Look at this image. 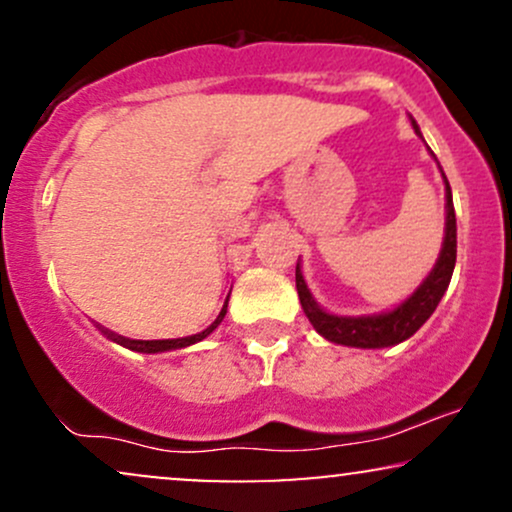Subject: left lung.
Masks as SVG:
<instances>
[{
	"label": "left lung",
	"mask_w": 512,
	"mask_h": 512,
	"mask_svg": "<svg viewBox=\"0 0 512 512\" xmlns=\"http://www.w3.org/2000/svg\"><path fill=\"white\" fill-rule=\"evenodd\" d=\"M414 132L421 137V129L411 120ZM436 158V156H433ZM443 173V170H440ZM445 182V238L443 248L436 264H433L431 274L421 281V286L416 289L404 303H399L395 310H387V313L378 315H361V317H346V315H332L327 310H322L317 301L305 286L301 264H296V289L298 298H301L303 313L310 320V325L315 327L327 342L344 344V346H356V349H383V346H395L404 339H409L411 334L419 330L421 325L433 315V310L438 308L440 298L448 291V284L452 279V269H455L457 260V223H455V207H452V192L450 182L443 173Z\"/></svg>",
	"instance_id": "8db88e82"
}]
</instances>
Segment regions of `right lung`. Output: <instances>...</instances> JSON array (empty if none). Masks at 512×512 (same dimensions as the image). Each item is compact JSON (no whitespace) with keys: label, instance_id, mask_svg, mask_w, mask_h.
<instances>
[{"label":"right lung","instance_id":"add662e5","mask_svg":"<svg viewBox=\"0 0 512 512\" xmlns=\"http://www.w3.org/2000/svg\"><path fill=\"white\" fill-rule=\"evenodd\" d=\"M226 308H228V298H226V303H223L219 317H216V320L211 322L207 330H202V332H197V334H190V337H180V339H151V342H144V339H127V337H120V334H115V332H110V337H113V342L127 346V349H132V351H139V354H161V351L185 349V346L197 344V342H202V339H207L209 334L214 332L216 327L221 325L223 315H226Z\"/></svg>","mask_w":512,"mask_h":512}]
</instances>
